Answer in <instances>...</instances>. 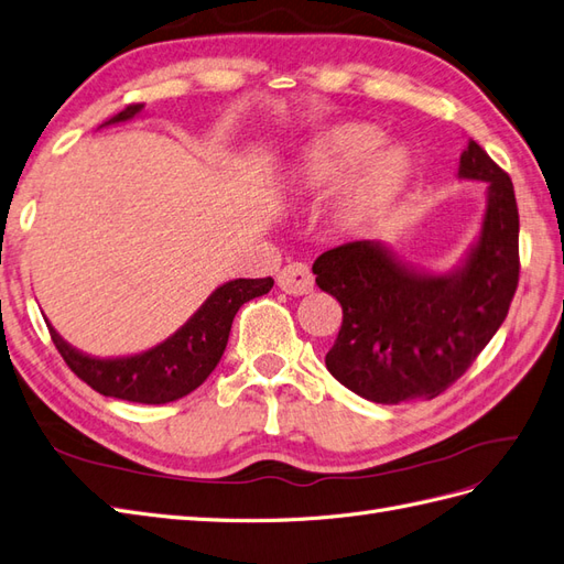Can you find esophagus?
Here are the masks:
<instances>
[{"mask_svg": "<svg viewBox=\"0 0 564 564\" xmlns=\"http://www.w3.org/2000/svg\"><path fill=\"white\" fill-rule=\"evenodd\" d=\"M278 286L286 294L304 296L313 290V272L306 263H290L278 274Z\"/></svg>", "mask_w": 564, "mask_h": 564, "instance_id": "1", "label": "esophagus"}]
</instances>
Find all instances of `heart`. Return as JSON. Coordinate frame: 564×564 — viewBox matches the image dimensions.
Wrapping results in <instances>:
<instances>
[{
	"label": "heart",
	"mask_w": 564,
	"mask_h": 564,
	"mask_svg": "<svg viewBox=\"0 0 564 564\" xmlns=\"http://www.w3.org/2000/svg\"><path fill=\"white\" fill-rule=\"evenodd\" d=\"M386 135L370 123H339L301 150L294 162V184L323 188L339 182L333 203V225L341 231H366L380 225L400 200L411 176L404 148H380Z\"/></svg>",
	"instance_id": "obj_1"
}]
</instances>
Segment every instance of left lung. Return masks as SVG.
Masks as SVG:
<instances>
[{"instance_id":"1","label":"left lung","mask_w":564,"mask_h":564,"mask_svg":"<svg viewBox=\"0 0 564 564\" xmlns=\"http://www.w3.org/2000/svg\"><path fill=\"white\" fill-rule=\"evenodd\" d=\"M459 176L488 184L480 235L445 274L421 272L378 241L315 258V284L341 306L325 366L364 400H433L464 376L507 318L519 282V210L512 178L476 141Z\"/></svg>"}]
</instances>
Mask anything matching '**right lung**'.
Listing matches in <instances>:
<instances>
[{
    "mask_svg": "<svg viewBox=\"0 0 564 564\" xmlns=\"http://www.w3.org/2000/svg\"><path fill=\"white\" fill-rule=\"evenodd\" d=\"M143 105H129L102 127L129 121ZM272 278L231 280L205 299V304L158 347L117 359H100L74 349L50 323L54 347L66 366L95 392L139 404H167L194 392L219 364L227 347L231 321L237 311L256 296L272 290Z\"/></svg>",
    "mask_w": 564,
    "mask_h": 564,
    "instance_id": "obj_1",
    "label": "right lung"
}]
</instances>
